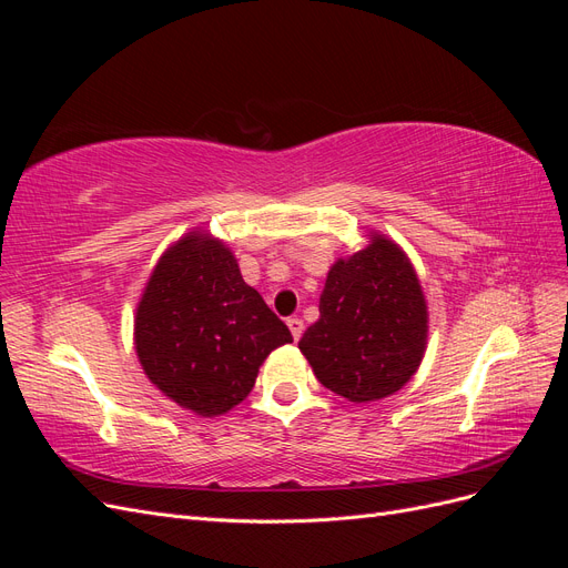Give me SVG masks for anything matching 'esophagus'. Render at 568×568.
<instances>
[{
    "label": "esophagus",
    "instance_id": "obj_1",
    "mask_svg": "<svg viewBox=\"0 0 568 568\" xmlns=\"http://www.w3.org/2000/svg\"><path fill=\"white\" fill-rule=\"evenodd\" d=\"M286 324H288V329H291V336H294V338L298 341V338L303 336V329H305L303 320H301V317H288Z\"/></svg>",
    "mask_w": 568,
    "mask_h": 568
}]
</instances>
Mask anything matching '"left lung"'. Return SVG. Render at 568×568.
I'll return each mask as SVG.
<instances>
[{
	"label": "left lung",
	"mask_w": 568,
	"mask_h": 568,
	"mask_svg": "<svg viewBox=\"0 0 568 568\" xmlns=\"http://www.w3.org/2000/svg\"><path fill=\"white\" fill-rule=\"evenodd\" d=\"M426 303L407 255L372 236L326 274L320 320L298 341L322 386L353 403L400 390L426 348Z\"/></svg>",
	"instance_id": "1"
}]
</instances>
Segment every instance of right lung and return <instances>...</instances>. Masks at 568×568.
Returning <instances> with one entry per match:
<instances>
[{
	"instance_id": "right-lung-1",
	"label": "right lung",
	"mask_w": 568,
	"mask_h": 568,
	"mask_svg": "<svg viewBox=\"0 0 568 568\" xmlns=\"http://www.w3.org/2000/svg\"><path fill=\"white\" fill-rule=\"evenodd\" d=\"M291 341L234 255L199 232L165 251L134 320L136 355L151 384L203 417L242 403L265 357Z\"/></svg>"
}]
</instances>
